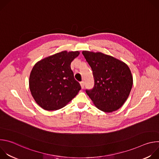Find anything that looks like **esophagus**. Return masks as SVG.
<instances>
[{"label": "esophagus", "mask_w": 159, "mask_h": 159, "mask_svg": "<svg viewBox=\"0 0 159 159\" xmlns=\"http://www.w3.org/2000/svg\"><path fill=\"white\" fill-rule=\"evenodd\" d=\"M80 85H81L82 89H83V88L84 87V81H82V82H80Z\"/></svg>", "instance_id": "esophagus-1"}]
</instances>
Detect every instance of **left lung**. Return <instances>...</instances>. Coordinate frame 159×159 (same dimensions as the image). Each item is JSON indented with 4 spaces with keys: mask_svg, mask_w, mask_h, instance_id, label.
Listing matches in <instances>:
<instances>
[{
    "mask_svg": "<svg viewBox=\"0 0 159 159\" xmlns=\"http://www.w3.org/2000/svg\"><path fill=\"white\" fill-rule=\"evenodd\" d=\"M82 54L91 67L94 79L93 89H86V93L101 111L118 110L128 99L133 85L128 66L101 52L83 51Z\"/></svg>",
    "mask_w": 159,
    "mask_h": 159,
    "instance_id": "1",
    "label": "left lung"
}]
</instances>
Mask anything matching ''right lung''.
Wrapping results in <instances>:
<instances>
[{
    "label": "right lung",
    "instance_id": "right-lung-1",
    "mask_svg": "<svg viewBox=\"0 0 159 159\" xmlns=\"http://www.w3.org/2000/svg\"><path fill=\"white\" fill-rule=\"evenodd\" d=\"M79 52L63 51L45 58L33 66L30 76V89L36 102L43 109H61L81 89L71 70V62Z\"/></svg>",
    "mask_w": 159,
    "mask_h": 159
}]
</instances>
